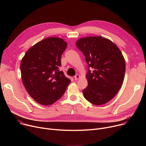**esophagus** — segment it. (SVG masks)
Returning a JSON list of instances; mask_svg holds the SVG:
<instances>
[{
	"label": "esophagus",
	"mask_w": 146,
	"mask_h": 146,
	"mask_svg": "<svg viewBox=\"0 0 146 146\" xmlns=\"http://www.w3.org/2000/svg\"><path fill=\"white\" fill-rule=\"evenodd\" d=\"M80 76L79 74H76L75 76H74V80H77L79 78H80Z\"/></svg>",
	"instance_id": "1"
}]
</instances>
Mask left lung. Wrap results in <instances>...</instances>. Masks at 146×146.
I'll list each match as a JSON object with an SVG mask.
<instances>
[{"mask_svg": "<svg viewBox=\"0 0 146 146\" xmlns=\"http://www.w3.org/2000/svg\"><path fill=\"white\" fill-rule=\"evenodd\" d=\"M76 46L84 55L88 66V86L82 90L84 98L95 105L108 103L123 81L125 63L121 51L111 40L100 36L80 38Z\"/></svg>", "mask_w": 146, "mask_h": 146, "instance_id": "8db88e82", "label": "left lung"}]
</instances>
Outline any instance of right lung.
<instances>
[{
  "mask_svg": "<svg viewBox=\"0 0 146 146\" xmlns=\"http://www.w3.org/2000/svg\"><path fill=\"white\" fill-rule=\"evenodd\" d=\"M66 47L62 38L48 37L31 47L21 62L23 84L29 95L41 105L48 106L57 101L71 82L59 70L60 57Z\"/></svg>",
  "mask_w": 146,
  "mask_h": 146,
  "instance_id": "1",
  "label": "right lung"
}]
</instances>
